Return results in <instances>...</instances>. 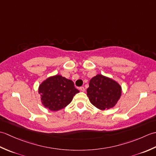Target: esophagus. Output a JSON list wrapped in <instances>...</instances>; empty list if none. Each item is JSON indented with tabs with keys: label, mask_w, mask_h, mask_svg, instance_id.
Returning a JSON list of instances; mask_svg holds the SVG:
<instances>
[{
	"label": "esophagus",
	"mask_w": 156,
	"mask_h": 156,
	"mask_svg": "<svg viewBox=\"0 0 156 156\" xmlns=\"http://www.w3.org/2000/svg\"><path fill=\"white\" fill-rule=\"evenodd\" d=\"M80 90L82 92H84L85 91V88H84V87H80Z\"/></svg>",
	"instance_id": "34e87169"
}]
</instances>
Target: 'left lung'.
<instances>
[{"instance_id":"obj_1","label":"left lung","mask_w":156,"mask_h":156,"mask_svg":"<svg viewBox=\"0 0 156 156\" xmlns=\"http://www.w3.org/2000/svg\"><path fill=\"white\" fill-rule=\"evenodd\" d=\"M121 95V87L117 82L101 74L89 82L87 96L94 107L105 110L113 107Z\"/></svg>"}]
</instances>
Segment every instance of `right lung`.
Wrapping results in <instances>:
<instances>
[{"label":"right lung","mask_w":156,"mask_h":156,"mask_svg":"<svg viewBox=\"0 0 156 156\" xmlns=\"http://www.w3.org/2000/svg\"><path fill=\"white\" fill-rule=\"evenodd\" d=\"M78 92L74 82L60 75L46 79L39 88L42 104L52 111L64 108L70 103L74 96Z\"/></svg>","instance_id":"right-lung-1"}]
</instances>
